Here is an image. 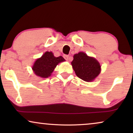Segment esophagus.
I'll return each instance as SVG.
<instances>
[{"label": "esophagus", "mask_w": 133, "mask_h": 133, "mask_svg": "<svg viewBox=\"0 0 133 133\" xmlns=\"http://www.w3.org/2000/svg\"><path fill=\"white\" fill-rule=\"evenodd\" d=\"M63 57H64L65 59H66V61L69 60V56H68V55H64L63 56Z\"/></svg>", "instance_id": "34e87169"}]
</instances>
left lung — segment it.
<instances>
[{
  "label": "left lung",
  "instance_id": "8db88e82",
  "mask_svg": "<svg viewBox=\"0 0 133 133\" xmlns=\"http://www.w3.org/2000/svg\"><path fill=\"white\" fill-rule=\"evenodd\" d=\"M71 65L76 76L85 82H92L101 72V66L94 57L80 52L74 54Z\"/></svg>",
  "mask_w": 133,
  "mask_h": 133
}]
</instances>
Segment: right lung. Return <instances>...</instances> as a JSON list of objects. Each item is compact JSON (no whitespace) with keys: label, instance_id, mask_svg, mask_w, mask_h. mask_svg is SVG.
<instances>
[{"label":"right lung","instance_id":"add662e5","mask_svg":"<svg viewBox=\"0 0 133 133\" xmlns=\"http://www.w3.org/2000/svg\"><path fill=\"white\" fill-rule=\"evenodd\" d=\"M65 61L62 56L56 57L52 52L46 51L41 58L36 60L32 69L36 75L42 78H47L51 75L54 68L59 63Z\"/></svg>","mask_w":133,"mask_h":133}]
</instances>
